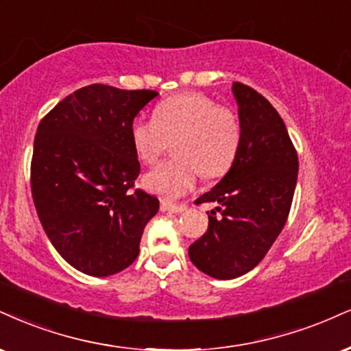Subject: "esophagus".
<instances>
[{
	"mask_svg": "<svg viewBox=\"0 0 351 351\" xmlns=\"http://www.w3.org/2000/svg\"><path fill=\"white\" fill-rule=\"evenodd\" d=\"M162 208L163 213H173V214H181L184 213V210L188 209L186 204H173V202H168V201H162Z\"/></svg>",
	"mask_w": 351,
	"mask_h": 351,
	"instance_id": "1",
	"label": "esophagus"
}]
</instances>
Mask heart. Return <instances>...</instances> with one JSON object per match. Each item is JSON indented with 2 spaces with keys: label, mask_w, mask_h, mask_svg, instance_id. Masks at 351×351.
<instances>
[{
  "label": "heart",
  "mask_w": 351,
  "mask_h": 351,
  "mask_svg": "<svg viewBox=\"0 0 351 351\" xmlns=\"http://www.w3.org/2000/svg\"><path fill=\"white\" fill-rule=\"evenodd\" d=\"M240 138L239 117L199 93H181L160 101L154 119H135L130 125V143L143 165L157 162L168 141H173L171 154L176 158L143 176V186L167 199H178L191 191L199 175H226L237 157Z\"/></svg>",
  "instance_id": "obj_1"
}]
</instances>
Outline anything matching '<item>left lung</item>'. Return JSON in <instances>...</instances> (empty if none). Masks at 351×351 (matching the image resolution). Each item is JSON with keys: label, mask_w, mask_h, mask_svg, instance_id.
Returning a JSON list of instances; mask_svg holds the SVG:
<instances>
[{"label": "left lung", "mask_w": 351, "mask_h": 351, "mask_svg": "<svg viewBox=\"0 0 351 351\" xmlns=\"http://www.w3.org/2000/svg\"><path fill=\"white\" fill-rule=\"evenodd\" d=\"M242 129L230 170L199 202H216L208 232L189 247L194 267L234 280L265 258L288 219L298 183V154L281 116L260 93L234 83ZM216 212H221L217 218Z\"/></svg>", "instance_id": "obj_1"}]
</instances>
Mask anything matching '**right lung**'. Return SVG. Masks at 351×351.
<instances>
[{"label": "right lung", "mask_w": 351, "mask_h": 351, "mask_svg": "<svg viewBox=\"0 0 351 351\" xmlns=\"http://www.w3.org/2000/svg\"><path fill=\"white\" fill-rule=\"evenodd\" d=\"M150 90L108 84L80 88L37 128L31 165L32 199L55 250L75 269L111 276L134 263L147 222L160 202L130 191L141 163L130 125Z\"/></svg>", "instance_id": "1"}]
</instances>
